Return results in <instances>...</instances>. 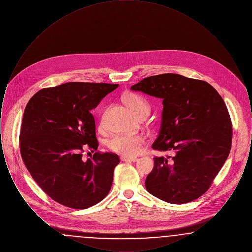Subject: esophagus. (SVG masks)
<instances>
[{"label": "esophagus", "mask_w": 252, "mask_h": 252, "mask_svg": "<svg viewBox=\"0 0 252 252\" xmlns=\"http://www.w3.org/2000/svg\"><path fill=\"white\" fill-rule=\"evenodd\" d=\"M121 160L122 161H137L138 158H136V157L122 156L121 157Z\"/></svg>", "instance_id": "1"}]
</instances>
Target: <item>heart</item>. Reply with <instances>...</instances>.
Instances as JSON below:
<instances>
[{
	"label": "heart",
	"mask_w": 252,
	"mask_h": 252,
	"mask_svg": "<svg viewBox=\"0 0 252 252\" xmlns=\"http://www.w3.org/2000/svg\"><path fill=\"white\" fill-rule=\"evenodd\" d=\"M124 102L139 117L149 112V104L142 96L129 94L124 96ZM144 141L141 134H117L108 139L107 146L111 152L123 156H135L140 153Z\"/></svg>",
	"instance_id": "1"
}]
</instances>
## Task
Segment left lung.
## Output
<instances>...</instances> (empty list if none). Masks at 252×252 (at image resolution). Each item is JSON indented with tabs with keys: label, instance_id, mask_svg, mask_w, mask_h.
<instances>
[{
	"label": "left lung",
	"instance_id": "8db88e82",
	"mask_svg": "<svg viewBox=\"0 0 252 252\" xmlns=\"http://www.w3.org/2000/svg\"><path fill=\"white\" fill-rule=\"evenodd\" d=\"M131 90L162 99L161 127L152 147L174 153L154 158L146 190L171 204L198 198L211 187L231 148L232 124L223 98L206 81L177 73L145 77Z\"/></svg>",
	"mask_w": 252,
	"mask_h": 252
}]
</instances>
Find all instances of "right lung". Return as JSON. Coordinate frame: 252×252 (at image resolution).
I'll return each instance as SVG.
<instances>
[{"label": "right lung", "mask_w": 252, "mask_h": 252, "mask_svg": "<svg viewBox=\"0 0 252 252\" xmlns=\"http://www.w3.org/2000/svg\"><path fill=\"white\" fill-rule=\"evenodd\" d=\"M119 85L69 82L38 91L27 103L20 131L24 165L49 196L72 209H87L110 191L120 162L111 152L96 151L93 108ZM86 149L94 152L84 160Z\"/></svg>", "instance_id": "1"}]
</instances>
